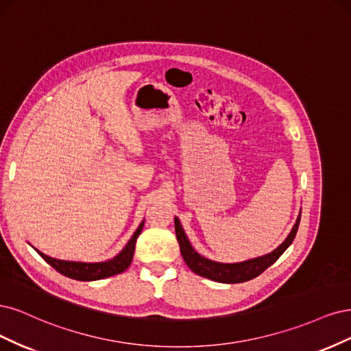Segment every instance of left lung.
I'll return each instance as SVG.
<instances>
[{
	"mask_svg": "<svg viewBox=\"0 0 351 351\" xmlns=\"http://www.w3.org/2000/svg\"><path fill=\"white\" fill-rule=\"evenodd\" d=\"M300 214L296 219L295 226H293L289 236L285 239L280 246H277L273 252H269L263 256H256L252 259H246V261L242 263H217L213 261V259H208L206 256H202L198 254L194 246L191 245L188 236L180 224L179 219L175 217V232H176V239L180 246V254H182L184 261L186 265L194 271L195 274L210 278L213 281L217 282H226V285H234V282H243V281H250L255 277H258L261 273L269 267L273 265L277 259L282 255L287 247L291 245L293 239L298 233L299 229V223H300Z\"/></svg>",
	"mask_w": 351,
	"mask_h": 351,
	"instance_id": "obj_1",
	"label": "left lung"
}]
</instances>
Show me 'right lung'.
I'll return each mask as SVG.
<instances>
[{"instance_id":"obj_1","label":"right lung","mask_w":351,"mask_h":351,"mask_svg":"<svg viewBox=\"0 0 351 351\" xmlns=\"http://www.w3.org/2000/svg\"><path fill=\"white\" fill-rule=\"evenodd\" d=\"M144 228V220L140 223L137 230L134 232L131 236V239L128 243L123 246V250L115 255L114 258L108 259V261H101V263H80V261H65V259H56L49 255H45L43 252L38 251L36 252L47 261L51 267H53L58 273H61L65 277H70L73 280L78 281H95V280H101V278H108L112 276L121 274L125 271L134 256L135 251V242H137L138 236Z\"/></svg>"}]
</instances>
